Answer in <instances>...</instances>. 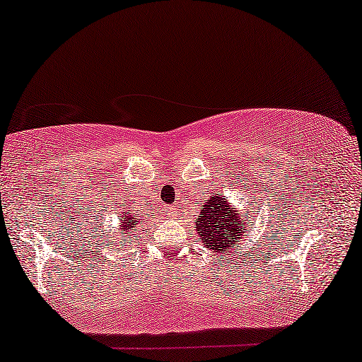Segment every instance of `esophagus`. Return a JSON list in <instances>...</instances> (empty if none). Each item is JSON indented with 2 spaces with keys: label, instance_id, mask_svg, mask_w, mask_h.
I'll return each mask as SVG.
<instances>
[{
  "label": "esophagus",
  "instance_id": "34e87169",
  "mask_svg": "<svg viewBox=\"0 0 362 362\" xmlns=\"http://www.w3.org/2000/svg\"><path fill=\"white\" fill-rule=\"evenodd\" d=\"M166 210H168V215H170V216H176L175 207H166Z\"/></svg>",
  "mask_w": 362,
  "mask_h": 362
}]
</instances>
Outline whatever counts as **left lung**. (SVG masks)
Listing matches in <instances>:
<instances>
[{"instance_id": "left-lung-1", "label": "left lung", "mask_w": 362, "mask_h": 362, "mask_svg": "<svg viewBox=\"0 0 362 362\" xmlns=\"http://www.w3.org/2000/svg\"><path fill=\"white\" fill-rule=\"evenodd\" d=\"M199 239L205 247L212 252H220L225 249L239 246V239L244 233V221L241 215L236 214L225 197L214 194L209 202L200 210L199 218L194 220Z\"/></svg>"}]
</instances>
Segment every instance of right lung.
<instances>
[{
  "mask_svg": "<svg viewBox=\"0 0 362 362\" xmlns=\"http://www.w3.org/2000/svg\"><path fill=\"white\" fill-rule=\"evenodd\" d=\"M134 216H132L129 212H124V216L121 218V236L127 235V233L131 231V228H134V223H136Z\"/></svg>",
  "mask_w": 362,
  "mask_h": 362,
  "instance_id": "1",
  "label": "right lung"
}]
</instances>
